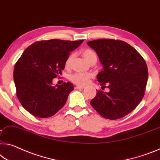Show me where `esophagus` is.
Listing matches in <instances>:
<instances>
[{
    "label": "esophagus",
    "instance_id": "1",
    "mask_svg": "<svg viewBox=\"0 0 160 160\" xmlns=\"http://www.w3.org/2000/svg\"><path fill=\"white\" fill-rule=\"evenodd\" d=\"M75 88H77V89H83V88H84V87H82V86H77Z\"/></svg>",
    "mask_w": 160,
    "mask_h": 160
}]
</instances>
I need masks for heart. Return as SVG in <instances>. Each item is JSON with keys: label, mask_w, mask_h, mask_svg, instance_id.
<instances>
[{"label": "heart", "mask_w": 160, "mask_h": 160, "mask_svg": "<svg viewBox=\"0 0 160 160\" xmlns=\"http://www.w3.org/2000/svg\"><path fill=\"white\" fill-rule=\"evenodd\" d=\"M82 54L86 59H87L88 62H91L92 60L97 59V54L92 49H85L83 51ZM73 58V54H70L68 56L67 58L65 61V66L66 67H68L71 65L72 62ZM94 77V74L93 73H75L72 74L70 77V80L72 81L73 83L75 84H77L78 86H85L89 82L91 78Z\"/></svg>", "instance_id": "heart-1"}]
</instances>
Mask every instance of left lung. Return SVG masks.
<instances>
[{"instance_id":"1","label":"left lung","mask_w":160,"mask_h":160,"mask_svg":"<svg viewBox=\"0 0 160 160\" xmlns=\"http://www.w3.org/2000/svg\"><path fill=\"white\" fill-rule=\"evenodd\" d=\"M98 54L104 70L97 75L102 88L90 102L101 116L112 120L126 116L137 107L145 92L148 69L136 49L124 41L102 38L87 42Z\"/></svg>"}]
</instances>
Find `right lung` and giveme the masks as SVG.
<instances>
[{
	"label": "right lung",
	"mask_w": 160,
	"mask_h": 160,
	"mask_svg": "<svg viewBox=\"0 0 160 160\" xmlns=\"http://www.w3.org/2000/svg\"><path fill=\"white\" fill-rule=\"evenodd\" d=\"M83 41L51 39L39 41L27 48L14 67L17 97L24 109L36 117H52L65 105L73 90L72 83L53 87L70 52Z\"/></svg>",
	"instance_id": "add662e5"
}]
</instances>
